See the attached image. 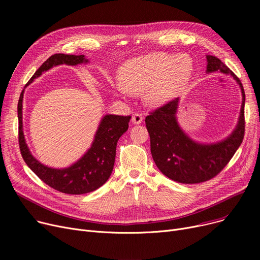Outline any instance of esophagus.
Wrapping results in <instances>:
<instances>
[{
  "mask_svg": "<svg viewBox=\"0 0 260 260\" xmlns=\"http://www.w3.org/2000/svg\"><path fill=\"white\" fill-rule=\"evenodd\" d=\"M132 121L134 124H140V123L143 121V116L140 113H135L132 117Z\"/></svg>",
  "mask_w": 260,
  "mask_h": 260,
  "instance_id": "obj_1",
  "label": "esophagus"
}]
</instances>
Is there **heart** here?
<instances>
[{"label": "heart", "instance_id": "1", "mask_svg": "<svg viewBox=\"0 0 260 260\" xmlns=\"http://www.w3.org/2000/svg\"><path fill=\"white\" fill-rule=\"evenodd\" d=\"M187 56L151 53L128 60L119 71L122 89L133 93L143 91L151 104L165 103L179 92L192 73Z\"/></svg>", "mask_w": 260, "mask_h": 260}]
</instances>
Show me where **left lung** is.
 Returning a JSON list of instances; mask_svg holds the SVG:
<instances>
[{"instance_id":"8db88e82","label":"left lung","mask_w":260,"mask_h":260,"mask_svg":"<svg viewBox=\"0 0 260 260\" xmlns=\"http://www.w3.org/2000/svg\"><path fill=\"white\" fill-rule=\"evenodd\" d=\"M207 72H221L233 77L241 88L239 121L225 140L202 144L195 142L180 128L176 119L179 98L149 113L145 125L151 138V153L157 168L170 179L186 184L208 181L219 174L240 146L244 136V89L239 78L214 56H207Z\"/></svg>"}]
</instances>
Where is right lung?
<instances>
[{"mask_svg":"<svg viewBox=\"0 0 260 260\" xmlns=\"http://www.w3.org/2000/svg\"><path fill=\"white\" fill-rule=\"evenodd\" d=\"M86 62H88V60L84 58L83 54L74 56V54L56 53L49 57L39 67V70L26 85L30 84L36 78L50 70L52 66L60 64L77 65ZM23 94L24 89L20 94L18 103L19 145L22 157L28 168L44 183L64 194H86L103 185L109 178L114 169L118 140L127 131L128 122L132 117L116 115L104 116L100 122L97 133L94 135L93 142L84 156L66 169H52L39 162L31 155L28 146L26 144L22 121Z\"/></svg>","mask_w":260,"mask_h":260,"instance_id":"add662e5","label":"right lung"}]
</instances>
